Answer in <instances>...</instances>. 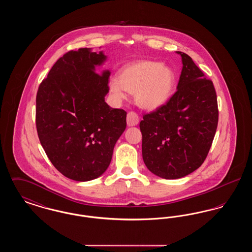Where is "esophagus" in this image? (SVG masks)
<instances>
[{"instance_id": "1", "label": "esophagus", "mask_w": 252, "mask_h": 252, "mask_svg": "<svg viewBox=\"0 0 252 252\" xmlns=\"http://www.w3.org/2000/svg\"><path fill=\"white\" fill-rule=\"evenodd\" d=\"M139 116L136 112L134 111H130L127 113V116H126V123H127V126H137L139 124Z\"/></svg>"}]
</instances>
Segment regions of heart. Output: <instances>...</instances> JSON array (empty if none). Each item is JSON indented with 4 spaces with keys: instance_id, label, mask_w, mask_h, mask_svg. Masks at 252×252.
<instances>
[{
    "instance_id": "heart-1",
    "label": "heart",
    "mask_w": 252,
    "mask_h": 252,
    "mask_svg": "<svg viewBox=\"0 0 252 252\" xmlns=\"http://www.w3.org/2000/svg\"><path fill=\"white\" fill-rule=\"evenodd\" d=\"M177 75L173 69L157 61H141L124 68L119 80L111 79L110 92L118 100L134 94L139 107L154 110L165 105L174 94Z\"/></svg>"
}]
</instances>
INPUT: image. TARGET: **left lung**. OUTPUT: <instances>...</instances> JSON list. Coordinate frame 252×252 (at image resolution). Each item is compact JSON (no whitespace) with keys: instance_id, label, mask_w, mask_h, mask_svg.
Returning a JSON list of instances; mask_svg holds the SVG:
<instances>
[{"instance_id":"left-lung-1","label":"left lung","mask_w":252,"mask_h":252,"mask_svg":"<svg viewBox=\"0 0 252 252\" xmlns=\"http://www.w3.org/2000/svg\"><path fill=\"white\" fill-rule=\"evenodd\" d=\"M177 54L182 60L178 91L165 105L144 114L140 123L144 164L165 180L183 178L201 166L218 123L213 82L187 54Z\"/></svg>"}]
</instances>
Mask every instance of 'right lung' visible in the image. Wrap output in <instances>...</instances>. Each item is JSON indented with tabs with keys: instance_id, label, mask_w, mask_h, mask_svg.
Wrapping results in <instances>:
<instances>
[{
	"instance_id": "add662e5",
	"label": "right lung",
	"mask_w": 252,
	"mask_h": 252,
	"mask_svg": "<svg viewBox=\"0 0 252 252\" xmlns=\"http://www.w3.org/2000/svg\"><path fill=\"white\" fill-rule=\"evenodd\" d=\"M106 60L102 51H70L54 64L36 94L40 144L53 165L75 181L106 172L126 127V112L105 102L110 72H95Z\"/></svg>"
}]
</instances>
